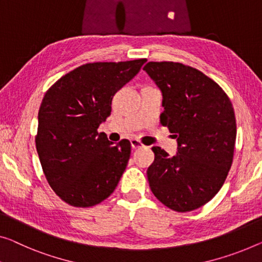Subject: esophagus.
I'll return each mask as SVG.
<instances>
[{
    "label": "esophagus",
    "mask_w": 262,
    "mask_h": 262,
    "mask_svg": "<svg viewBox=\"0 0 262 262\" xmlns=\"http://www.w3.org/2000/svg\"><path fill=\"white\" fill-rule=\"evenodd\" d=\"M130 144H132V148L133 149H139V148H142L143 144L139 141V140L136 139H132L130 140Z\"/></svg>",
    "instance_id": "34e87169"
}]
</instances>
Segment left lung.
I'll list each match as a JSON object with an SVG mask.
<instances>
[{"instance_id": "obj_1", "label": "left lung", "mask_w": 262, "mask_h": 262, "mask_svg": "<svg viewBox=\"0 0 262 262\" xmlns=\"http://www.w3.org/2000/svg\"><path fill=\"white\" fill-rule=\"evenodd\" d=\"M143 70L162 94L161 123L178 141L173 158L153 147L147 170L151 192L168 208L189 212L212 200L231 169L235 114L220 85L198 69L148 62Z\"/></svg>"}]
</instances>
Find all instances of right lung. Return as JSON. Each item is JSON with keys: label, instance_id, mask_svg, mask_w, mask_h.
Wrapping results in <instances>:
<instances>
[{"label": "right lung", "instance_id": "1", "mask_svg": "<svg viewBox=\"0 0 262 262\" xmlns=\"http://www.w3.org/2000/svg\"><path fill=\"white\" fill-rule=\"evenodd\" d=\"M146 58L87 63L57 80L38 111L36 150L49 186L75 207H92L118 186L130 142H111L97 128L111 115L114 94L128 83Z\"/></svg>", "mask_w": 262, "mask_h": 262}]
</instances>
